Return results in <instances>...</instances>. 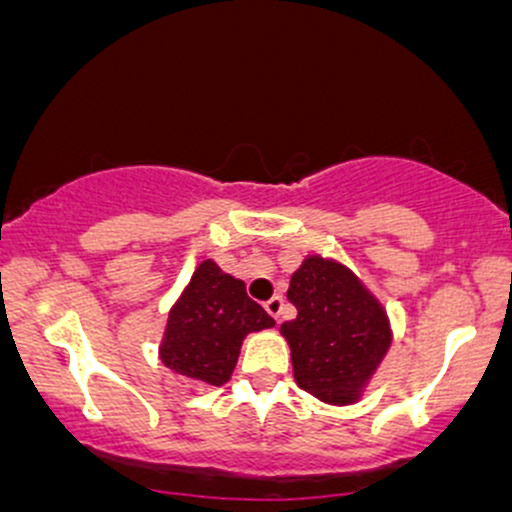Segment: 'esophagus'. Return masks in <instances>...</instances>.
<instances>
[{"mask_svg":"<svg viewBox=\"0 0 512 512\" xmlns=\"http://www.w3.org/2000/svg\"><path fill=\"white\" fill-rule=\"evenodd\" d=\"M264 310H267V313L272 315L274 320H279V317H281V310H284V298H281V296L269 298V301L264 303Z\"/></svg>","mask_w":512,"mask_h":512,"instance_id":"esophagus-1","label":"esophagus"}]
</instances>
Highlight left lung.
<instances>
[{"label":"left lung","mask_w":512,"mask_h":512,"mask_svg":"<svg viewBox=\"0 0 512 512\" xmlns=\"http://www.w3.org/2000/svg\"><path fill=\"white\" fill-rule=\"evenodd\" d=\"M296 320L281 325L293 378L322 402L351 404L392 344L383 305L344 264L305 257L286 291Z\"/></svg>","instance_id":"8db88e82"}]
</instances>
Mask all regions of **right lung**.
Masks as SVG:
<instances>
[{
	"mask_svg": "<svg viewBox=\"0 0 512 512\" xmlns=\"http://www.w3.org/2000/svg\"><path fill=\"white\" fill-rule=\"evenodd\" d=\"M274 327L236 276L204 260L168 315L161 361L192 383L223 385L238 363L245 334Z\"/></svg>",
	"mask_w": 512,
	"mask_h": 512,
	"instance_id": "add662e5",
	"label": "right lung"
}]
</instances>
